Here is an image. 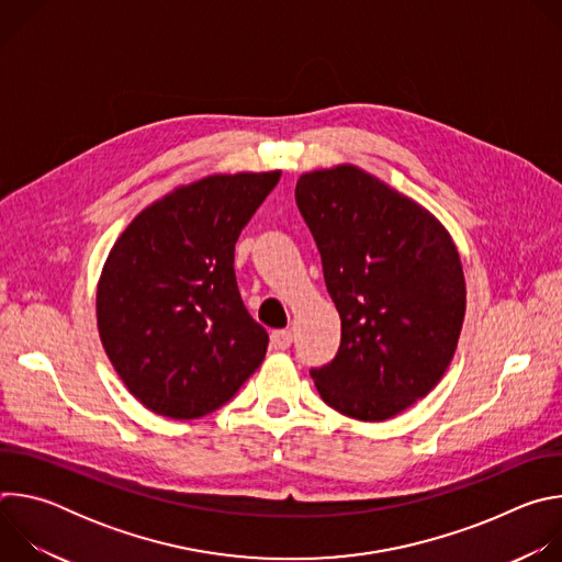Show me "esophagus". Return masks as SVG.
Returning a JSON list of instances; mask_svg holds the SVG:
<instances>
[{
	"label": "esophagus",
	"instance_id": "obj_1",
	"mask_svg": "<svg viewBox=\"0 0 562 562\" xmlns=\"http://www.w3.org/2000/svg\"><path fill=\"white\" fill-rule=\"evenodd\" d=\"M291 331H286V329H278V331H273L271 334V349H276V351H284V349H289L291 347Z\"/></svg>",
	"mask_w": 562,
	"mask_h": 562
}]
</instances>
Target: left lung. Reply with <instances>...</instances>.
Instances as JSON below:
<instances>
[{
  "label": "left lung",
  "mask_w": 562,
  "mask_h": 562,
  "mask_svg": "<svg viewBox=\"0 0 562 562\" xmlns=\"http://www.w3.org/2000/svg\"><path fill=\"white\" fill-rule=\"evenodd\" d=\"M295 202L342 323L336 358L308 373L336 412L393 418L453 358L467 304L453 239L420 204L356 167L302 176Z\"/></svg>",
  "instance_id": "obj_1"
}]
</instances>
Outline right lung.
Listing matches in <instances>:
<instances>
[{"instance_id":"add662e5","label":"right lung","mask_w":562,"mask_h":562,"mask_svg":"<svg viewBox=\"0 0 562 562\" xmlns=\"http://www.w3.org/2000/svg\"><path fill=\"white\" fill-rule=\"evenodd\" d=\"M280 171L211 176L144 209L117 237L98 286L102 345L139 403L206 416L262 364L269 336L239 295V233Z\"/></svg>"}]
</instances>
